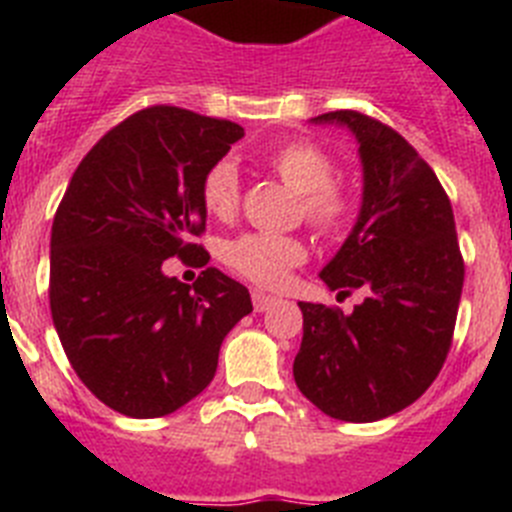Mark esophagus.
Returning a JSON list of instances; mask_svg holds the SVG:
<instances>
[{
	"mask_svg": "<svg viewBox=\"0 0 512 512\" xmlns=\"http://www.w3.org/2000/svg\"><path fill=\"white\" fill-rule=\"evenodd\" d=\"M251 300H253V310L256 312H266V310H271V307L277 305V297H271V295H264V292H259V289H256V292H253L251 295Z\"/></svg>",
	"mask_w": 512,
	"mask_h": 512,
	"instance_id": "obj_1",
	"label": "esophagus"
}]
</instances>
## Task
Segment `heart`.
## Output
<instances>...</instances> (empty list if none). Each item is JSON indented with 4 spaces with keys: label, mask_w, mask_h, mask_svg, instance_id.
Instances as JSON below:
<instances>
[{
    "label": "heart",
    "mask_w": 512,
    "mask_h": 512,
    "mask_svg": "<svg viewBox=\"0 0 512 512\" xmlns=\"http://www.w3.org/2000/svg\"><path fill=\"white\" fill-rule=\"evenodd\" d=\"M266 169L284 187L297 192L300 212L320 233H336L346 225L354 210V200L333 176V161L315 143L297 140L279 146L266 156ZM202 205L210 215L228 220L241 205V176L230 161H217L207 169L200 184ZM307 259L305 243L297 235L243 233L223 246V261L241 277L261 287H279L289 269Z\"/></svg>",
    "instance_id": "heart-1"
}]
</instances>
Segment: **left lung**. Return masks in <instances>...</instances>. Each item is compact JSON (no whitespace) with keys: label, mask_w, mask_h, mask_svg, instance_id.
<instances>
[{"label":"left lung","mask_w":512,"mask_h":512,"mask_svg":"<svg viewBox=\"0 0 512 512\" xmlns=\"http://www.w3.org/2000/svg\"><path fill=\"white\" fill-rule=\"evenodd\" d=\"M312 122L348 128L359 143V217L320 279L338 295L366 297L351 315L300 302L292 372L325 415L372 423L413 405L449 354L464 287L454 210L431 166L390 125L354 110Z\"/></svg>","instance_id":"left-lung-1"}]
</instances>
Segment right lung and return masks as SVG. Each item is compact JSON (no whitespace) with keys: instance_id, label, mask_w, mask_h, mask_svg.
Segmentation results:
<instances>
[{"instance_id":"1","label":"right lung","mask_w":512,"mask_h":512,"mask_svg":"<svg viewBox=\"0 0 512 512\" xmlns=\"http://www.w3.org/2000/svg\"><path fill=\"white\" fill-rule=\"evenodd\" d=\"M243 138L230 120L156 104L122 120L71 176L51 230V315L74 372L107 408L161 418L212 382L217 354L253 310L207 266L166 277L171 256L207 264L200 184Z\"/></svg>"}]
</instances>
